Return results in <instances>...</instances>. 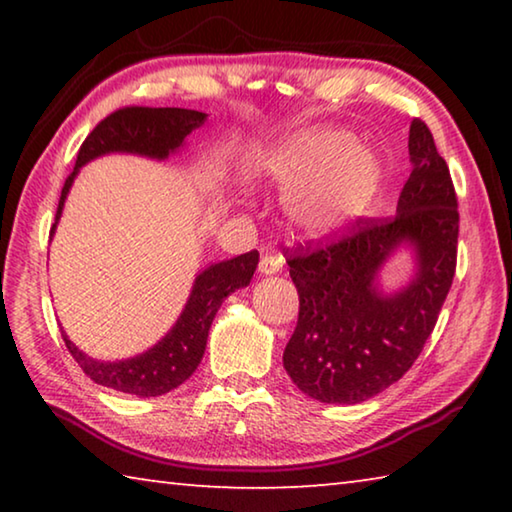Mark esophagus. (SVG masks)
Listing matches in <instances>:
<instances>
[{
    "instance_id": "obj_1",
    "label": "esophagus",
    "mask_w": 512,
    "mask_h": 512,
    "mask_svg": "<svg viewBox=\"0 0 512 512\" xmlns=\"http://www.w3.org/2000/svg\"><path fill=\"white\" fill-rule=\"evenodd\" d=\"M282 262H284L282 257L266 255V257L259 259V273H262V275H275V273H280Z\"/></svg>"
}]
</instances>
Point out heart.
I'll list each match as a JSON object with an SVG mask.
<instances>
[{
	"mask_svg": "<svg viewBox=\"0 0 512 512\" xmlns=\"http://www.w3.org/2000/svg\"><path fill=\"white\" fill-rule=\"evenodd\" d=\"M266 173L284 192V216L307 237H329L363 214L381 167L366 144L332 126L291 135L268 155Z\"/></svg>",
	"mask_w": 512,
	"mask_h": 512,
	"instance_id": "b5f03b06",
	"label": "heart"
}]
</instances>
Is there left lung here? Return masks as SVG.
<instances>
[{"instance_id":"8db88e82","label":"left lung","mask_w":512,"mask_h":512,"mask_svg":"<svg viewBox=\"0 0 512 512\" xmlns=\"http://www.w3.org/2000/svg\"><path fill=\"white\" fill-rule=\"evenodd\" d=\"M413 171L388 221H357L336 244L296 248L289 275L300 296L284 368L302 393L359 404L395 384L436 327L456 271L458 203L447 162L424 121L409 128ZM409 247L414 275L384 292L380 271Z\"/></svg>"}]
</instances>
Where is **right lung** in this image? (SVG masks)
Segmentation results:
<instances>
[{
	"label": "right lung",
	"instance_id": "1",
	"mask_svg": "<svg viewBox=\"0 0 512 512\" xmlns=\"http://www.w3.org/2000/svg\"><path fill=\"white\" fill-rule=\"evenodd\" d=\"M205 119V112L198 110L142 106L121 108L108 115L85 137L79 158H76V167L67 176L63 192H60L56 223L51 225V237H54L56 225L60 216H63L67 194L76 176H79L81 167L108 153H131L162 162L169 155L183 151L187 135L201 128ZM257 262L259 253L250 250V253L203 268L196 275L185 309L180 311L173 327L153 348L135 354L131 359L99 361L76 348L65 332L63 341L85 375L101 386L137 397H158L169 393L194 375V370L205 354L207 334H210L212 320L221 302L237 289L248 287L250 280H253Z\"/></svg>",
	"mask_w": 512,
	"mask_h": 512
}]
</instances>
